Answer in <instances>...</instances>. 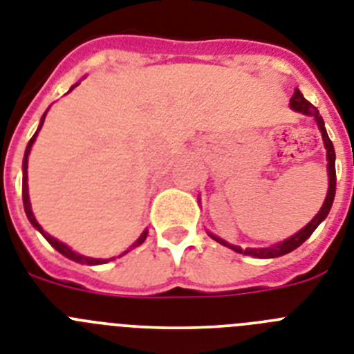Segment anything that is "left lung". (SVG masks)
<instances>
[{"label": "left lung", "mask_w": 354, "mask_h": 354, "mask_svg": "<svg viewBox=\"0 0 354 354\" xmlns=\"http://www.w3.org/2000/svg\"><path fill=\"white\" fill-rule=\"evenodd\" d=\"M290 106H292V109H295V111L302 113V115H310V117H313L315 120H317V126H319L320 133H322L324 145H326V151H328V174H329L328 196H326V200H324V205L320 207L319 214H317V216H315V218L311 219V221L308 223L304 228H302V230H299L295 236L284 239L283 243H277V245L268 246V248H245V250H243L241 246L228 245L227 241H223L221 237H216L214 234H210V237H212L214 241H218L219 245L232 248V250L237 252V254L252 255V257H259V259H273V257H281V255H284V254H290L292 250L299 248V246H301L302 243H304L306 239H308V237L315 232V228L319 227L320 223L326 219V216H328L329 210H331V205H333L335 191H337V171H335L333 142L329 140L328 131H326V126H324V120H322V117H320L319 109L315 108L311 102H308V100L304 99V95H302L299 90H295V93H293L292 100H290Z\"/></svg>", "instance_id": "obj_1"}]
</instances>
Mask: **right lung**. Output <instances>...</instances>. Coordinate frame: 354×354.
I'll list each match as a JSON object with an SVG mask.
<instances>
[{
	"label": "right lung",
	"mask_w": 354,
	"mask_h": 354,
	"mask_svg": "<svg viewBox=\"0 0 354 354\" xmlns=\"http://www.w3.org/2000/svg\"><path fill=\"white\" fill-rule=\"evenodd\" d=\"M75 86H79V82H77V84H73V86H71V88H70V91L73 90V88H75ZM44 117H46V113H44V115H43V118H41V122H39V127H37V131L34 133V136H32V138H30V142H28V145H26V151H25V158H23V207H25L26 218H28V221H30L32 225H34V228H37V230H39V232L43 234V237H44V239H46V241H48L50 245H52L53 248H55V250H57V252H61V254L64 255V257H68V259L75 261V263H81V264H104V263H108V261H113V259H115V257H111V259H93V257H86V255L77 254V252H73V250H71L70 246H66V245H64V243L57 241V239H55V237H52V236H50L48 232H44L43 228H41V225H39V223H37V219H35L34 212H32V207H30V198H28V183H26V180H28V172H26V169H28V154H30L32 144H34V142H35V136H37V133H39V129H41V127H43ZM145 237H147V230H144V234H142V236L138 237V239H136L135 243H133V246H131V248H129V250H133V248H135V246H140L142 243L145 241ZM129 250H126V252H124V254H127V252H129ZM124 254H120V255H124ZM120 255H118V257H120Z\"/></svg>",
	"instance_id": "1"
}]
</instances>
